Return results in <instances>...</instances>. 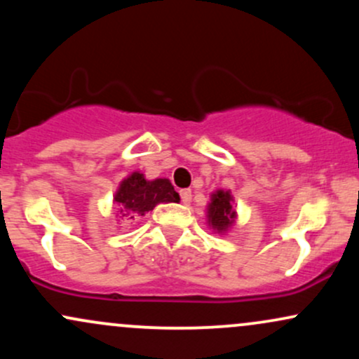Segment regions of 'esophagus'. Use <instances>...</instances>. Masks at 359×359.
Listing matches in <instances>:
<instances>
[{
	"label": "esophagus",
	"instance_id": "1",
	"mask_svg": "<svg viewBox=\"0 0 359 359\" xmlns=\"http://www.w3.org/2000/svg\"><path fill=\"white\" fill-rule=\"evenodd\" d=\"M180 199L184 204H189L192 201V192L189 189H184V191H180Z\"/></svg>",
	"mask_w": 359,
	"mask_h": 359
}]
</instances>
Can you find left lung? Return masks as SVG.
Here are the masks:
<instances>
[{"label": "left lung", "mask_w": 359, "mask_h": 359, "mask_svg": "<svg viewBox=\"0 0 359 359\" xmlns=\"http://www.w3.org/2000/svg\"><path fill=\"white\" fill-rule=\"evenodd\" d=\"M233 201L229 191H216L211 196V203L208 205V224L216 233H226L236 219Z\"/></svg>", "instance_id": "obj_1"}]
</instances>
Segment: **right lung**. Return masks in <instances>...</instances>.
<instances>
[{"instance_id":"add662e5","label":"right lung","mask_w":359,"mask_h":359,"mask_svg":"<svg viewBox=\"0 0 359 359\" xmlns=\"http://www.w3.org/2000/svg\"><path fill=\"white\" fill-rule=\"evenodd\" d=\"M180 197L168 179L147 180L142 172H133L121 180L114 203L119 205V219H137L154 211L160 203H179Z\"/></svg>"}]
</instances>
